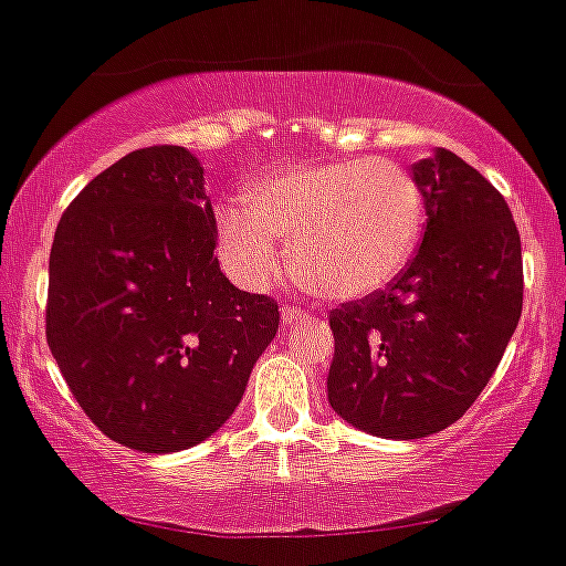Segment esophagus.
Returning <instances> with one entry per match:
<instances>
[{"instance_id":"34e87169","label":"esophagus","mask_w":566,"mask_h":566,"mask_svg":"<svg viewBox=\"0 0 566 566\" xmlns=\"http://www.w3.org/2000/svg\"><path fill=\"white\" fill-rule=\"evenodd\" d=\"M311 318V313L302 311V307H290V304H284L282 307V322L287 324V327H296V324H304Z\"/></svg>"}]
</instances>
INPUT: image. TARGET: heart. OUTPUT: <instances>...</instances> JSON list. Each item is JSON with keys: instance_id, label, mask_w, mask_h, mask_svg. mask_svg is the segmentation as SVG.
I'll return each instance as SVG.
<instances>
[{"instance_id": "b5f03b06", "label": "heart", "mask_w": 566, "mask_h": 566, "mask_svg": "<svg viewBox=\"0 0 566 566\" xmlns=\"http://www.w3.org/2000/svg\"><path fill=\"white\" fill-rule=\"evenodd\" d=\"M424 230V193L390 159L293 165L250 181L242 205L216 210V250L230 276L264 290L287 248L298 282L331 302L378 293L405 273Z\"/></svg>"}]
</instances>
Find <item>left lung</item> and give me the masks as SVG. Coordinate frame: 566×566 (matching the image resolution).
Masks as SVG:
<instances>
[{"mask_svg": "<svg viewBox=\"0 0 566 566\" xmlns=\"http://www.w3.org/2000/svg\"><path fill=\"white\" fill-rule=\"evenodd\" d=\"M427 228L416 259L373 296L331 313L327 401L378 439H424L488 387L521 318L513 213L475 167L439 147L412 165Z\"/></svg>", "mask_w": 566, "mask_h": 566, "instance_id": "8db88e82", "label": "left lung"}]
</instances>
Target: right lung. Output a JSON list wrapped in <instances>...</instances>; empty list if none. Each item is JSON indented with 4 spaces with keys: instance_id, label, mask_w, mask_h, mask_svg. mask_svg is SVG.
I'll list each match as a JSON object with an SVG mask.
<instances>
[{
    "instance_id": "add662e5",
    "label": "right lung",
    "mask_w": 566,
    "mask_h": 566,
    "mask_svg": "<svg viewBox=\"0 0 566 566\" xmlns=\"http://www.w3.org/2000/svg\"><path fill=\"white\" fill-rule=\"evenodd\" d=\"M205 167L156 145L102 170L62 213L48 347L107 439L179 453L233 416L279 331V304L219 268Z\"/></svg>"
}]
</instances>
